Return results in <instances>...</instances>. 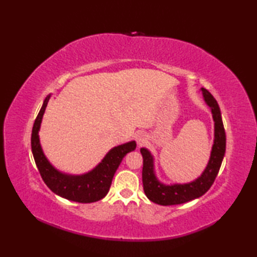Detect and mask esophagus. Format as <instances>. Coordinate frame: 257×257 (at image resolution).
Here are the masks:
<instances>
[{"instance_id": "1", "label": "esophagus", "mask_w": 257, "mask_h": 257, "mask_svg": "<svg viewBox=\"0 0 257 257\" xmlns=\"http://www.w3.org/2000/svg\"><path fill=\"white\" fill-rule=\"evenodd\" d=\"M147 139H148V136H147L145 133H139L138 135H137V137H136V140H137V145L140 147V146H143V145H145L146 143H147Z\"/></svg>"}]
</instances>
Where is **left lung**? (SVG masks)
I'll return each mask as SVG.
<instances>
[{
  "label": "left lung",
  "instance_id": "left-lung-1",
  "mask_svg": "<svg viewBox=\"0 0 257 257\" xmlns=\"http://www.w3.org/2000/svg\"><path fill=\"white\" fill-rule=\"evenodd\" d=\"M201 90L204 101L211 109L213 121H214V141H213L209 162L201 176L193 181L188 183L165 184L160 182L156 176L154 156L148 149L141 148L140 152L144 158V191L147 198L154 203L160 205H176L198 199L211 188L217 173H219L223 158L225 155V130L222 121L220 107L217 105L215 98L205 88H201Z\"/></svg>",
  "mask_w": 257,
  "mask_h": 257
}]
</instances>
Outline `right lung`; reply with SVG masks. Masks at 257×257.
<instances>
[{
  "label": "right lung",
  "mask_w": 257,
  "mask_h": 257,
  "mask_svg": "<svg viewBox=\"0 0 257 257\" xmlns=\"http://www.w3.org/2000/svg\"><path fill=\"white\" fill-rule=\"evenodd\" d=\"M50 98L51 95L45 98L32 129V152L41 177L54 193L64 199L79 203L99 201L107 195L114 172L121 163L123 157L136 149V141H129L127 144L113 147L92 170L84 174L76 176L57 170L43 152L38 136L43 114L45 112Z\"/></svg>",
  "instance_id": "right-lung-1"
}]
</instances>
